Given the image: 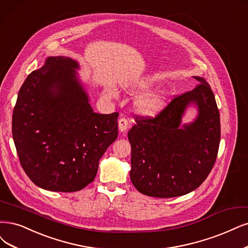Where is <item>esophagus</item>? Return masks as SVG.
<instances>
[{
	"instance_id": "34e87169",
	"label": "esophagus",
	"mask_w": 248,
	"mask_h": 248,
	"mask_svg": "<svg viewBox=\"0 0 248 248\" xmlns=\"http://www.w3.org/2000/svg\"><path fill=\"white\" fill-rule=\"evenodd\" d=\"M127 127H129V122H127V119L124 117H121L118 119V129L121 132H124L127 130Z\"/></svg>"
}]
</instances>
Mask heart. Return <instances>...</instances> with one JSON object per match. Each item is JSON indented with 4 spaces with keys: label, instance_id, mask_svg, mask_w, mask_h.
Here are the masks:
<instances>
[{
    "label": "heart",
    "instance_id": "1",
    "mask_svg": "<svg viewBox=\"0 0 248 248\" xmlns=\"http://www.w3.org/2000/svg\"><path fill=\"white\" fill-rule=\"evenodd\" d=\"M152 86V79L151 78H143L140 81L137 82L136 88L140 91L148 90ZM109 94L113 95V91L109 90ZM169 95L167 92L159 91V92H153V93L144 95L140 97L137 101L136 106L138 111L146 116H153L159 113L164 106L168 103Z\"/></svg>",
    "mask_w": 248,
    "mask_h": 248
}]
</instances>
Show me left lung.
Returning <instances> with one entry per match:
<instances>
[{"label": "left lung", "mask_w": 248, "mask_h": 248, "mask_svg": "<svg viewBox=\"0 0 248 248\" xmlns=\"http://www.w3.org/2000/svg\"><path fill=\"white\" fill-rule=\"evenodd\" d=\"M173 98L155 117L136 116L127 134L131 143V181L140 193L158 198L177 197L198 188L217 159L221 124L215 95L207 81ZM191 104L198 106L193 123L181 125Z\"/></svg>", "instance_id": "1"}]
</instances>
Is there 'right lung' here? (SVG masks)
<instances>
[{
    "mask_svg": "<svg viewBox=\"0 0 248 248\" xmlns=\"http://www.w3.org/2000/svg\"><path fill=\"white\" fill-rule=\"evenodd\" d=\"M78 68L69 57H48L26 78L13 110L12 135L20 164L45 190L84 189L118 135V113L94 112L78 78Z\"/></svg>",
    "mask_w": 248,
    "mask_h": 248,
    "instance_id": "right-lung-1",
    "label": "right lung"
}]
</instances>
